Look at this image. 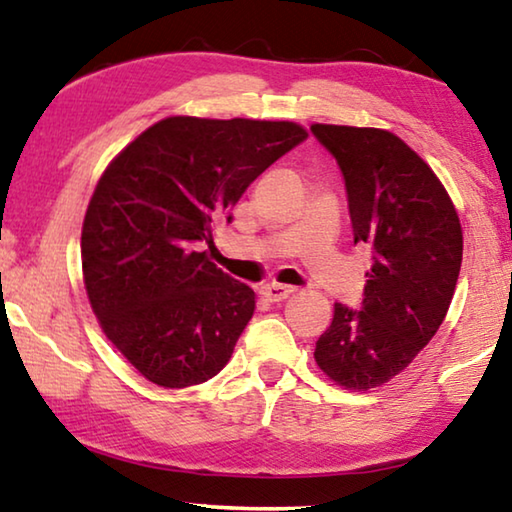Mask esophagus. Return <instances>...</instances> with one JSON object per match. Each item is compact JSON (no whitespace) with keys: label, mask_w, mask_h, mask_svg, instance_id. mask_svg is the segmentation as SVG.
Masks as SVG:
<instances>
[{"label":"esophagus","mask_w":512,"mask_h":512,"mask_svg":"<svg viewBox=\"0 0 512 512\" xmlns=\"http://www.w3.org/2000/svg\"><path fill=\"white\" fill-rule=\"evenodd\" d=\"M296 291L293 287H287V284H266V287H262V296L268 300V302H282L287 300L291 293Z\"/></svg>","instance_id":"34e87169"}]
</instances>
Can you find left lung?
I'll return each instance as SVG.
<instances>
[{
	"mask_svg": "<svg viewBox=\"0 0 512 512\" xmlns=\"http://www.w3.org/2000/svg\"><path fill=\"white\" fill-rule=\"evenodd\" d=\"M311 133L341 167L354 244L372 250L361 309L336 302L314 359L339 386L368 391L400 375L443 325L463 230L443 183L397 135L334 124Z\"/></svg>",
	"mask_w": 512,
	"mask_h": 512,
	"instance_id": "1",
	"label": "left lung"
}]
</instances>
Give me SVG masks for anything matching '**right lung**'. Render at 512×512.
I'll return each instance as SVG.
<instances>
[{
    "label": "right lung",
    "instance_id": "1",
    "mask_svg": "<svg viewBox=\"0 0 512 512\" xmlns=\"http://www.w3.org/2000/svg\"><path fill=\"white\" fill-rule=\"evenodd\" d=\"M305 140L293 121L167 117L103 171L83 221L85 291L103 334L153 384H203L230 361L255 291L198 248Z\"/></svg>",
    "mask_w": 512,
    "mask_h": 512
}]
</instances>
